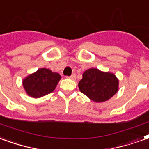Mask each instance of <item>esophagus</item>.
Here are the masks:
<instances>
[{
    "label": "esophagus",
    "mask_w": 149,
    "mask_h": 149,
    "mask_svg": "<svg viewBox=\"0 0 149 149\" xmlns=\"http://www.w3.org/2000/svg\"><path fill=\"white\" fill-rule=\"evenodd\" d=\"M67 78L70 79H72V80H75V79H76L75 74H71V75L69 76V77H67Z\"/></svg>",
    "instance_id": "1"
}]
</instances>
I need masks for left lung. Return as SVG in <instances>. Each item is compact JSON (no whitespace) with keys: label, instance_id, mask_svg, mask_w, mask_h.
I'll return each instance as SVG.
<instances>
[{"label":"left lung","instance_id":"1","mask_svg":"<svg viewBox=\"0 0 149 149\" xmlns=\"http://www.w3.org/2000/svg\"><path fill=\"white\" fill-rule=\"evenodd\" d=\"M119 81L114 74L88 69L82 74L79 88L82 94L95 102H103L111 98L118 91Z\"/></svg>","mask_w":149,"mask_h":149}]
</instances>
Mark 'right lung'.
Here are the masks:
<instances>
[{
    "instance_id": "add662e5",
    "label": "right lung",
    "mask_w": 149,
    "mask_h": 149,
    "mask_svg": "<svg viewBox=\"0 0 149 149\" xmlns=\"http://www.w3.org/2000/svg\"><path fill=\"white\" fill-rule=\"evenodd\" d=\"M61 79L58 73L47 68H40L23 80V86L30 97L38 98L54 91Z\"/></svg>"
}]
</instances>
